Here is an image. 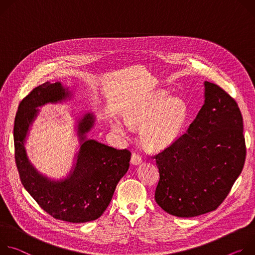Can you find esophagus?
I'll return each mask as SVG.
<instances>
[{
    "label": "esophagus",
    "mask_w": 255,
    "mask_h": 255,
    "mask_svg": "<svg viewBox=\"0 0 255 255\" xmlns=\"http://www.w3.org/2000/svg\"><path fill=\"white\" fill-rule=\"evenodd\" d=\"M142 158H140L137 154H135V153H133L132 155H131V158H130V163L132 164V165H139L140 163H142Z\"/></svg>",
    "instance_id": "1"
}]
</instances>
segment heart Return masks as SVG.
Instances as JSON below:
<instances>
[{
    "instance_id": "b5f03b06",
    "label": "heart",
    "mask_w": 255,
    "mask_h": 255,
    "mask_svg": "<svg viewBox=\"0 0 255 255\" xmlns=\"http://www.w3.org/2000/svg\"><path fill=\"white\" fill-rule=\"evenodd\" d=\"M189 117L187 103L165 91H157L135 100L125 111V120L130 127L138 128L142 145L152 151H161L173 145L182 134ZM118 132L125 128L119 121L112 123Z\"/></svg>"
}]
</instances>
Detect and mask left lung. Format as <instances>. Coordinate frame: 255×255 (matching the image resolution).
Masks as SVG:
<instances>
[{
  "label": "left lung",
  "mask_w": 255,
  "mask_h": 255,
  "mask_svg": "<svg viewBox=\"0 0 255 255\" xmlns=\"http://www.w3.org/2000/svg\"><path fill=\"white\" fill-rule=\"evenodd\" d=\"M205 103L188 129L155 156L160 179L157 204L168 214L191 218L215 211L244 166L243 119L235 100L206 81Z\"/></svg>",
  "instance_id": "1"
}]
</instances>
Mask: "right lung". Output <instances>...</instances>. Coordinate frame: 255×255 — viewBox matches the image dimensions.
<instances>
[{"label":"right lung","instance_id":"1","mask_svg":"<svg viewBox=\"0 0 255 255\" xmlns=\"http://www.w3.org/2000/svg\"><path fill=\"white\" fill-rule=\"evenodd\" d=\"M74 97V88L47 81L21 101L14 124L15 158L23 186L46 213L65 222L86 223L98 219L107 209L119 181L128 170L130 153L88 137L97 122L92 111L72 112L79 146L65 177L50 178L38 171L26 149L39 107L66 103Z\"/></svg>","mask_w":255,"mask_h":255}]
</instances>
